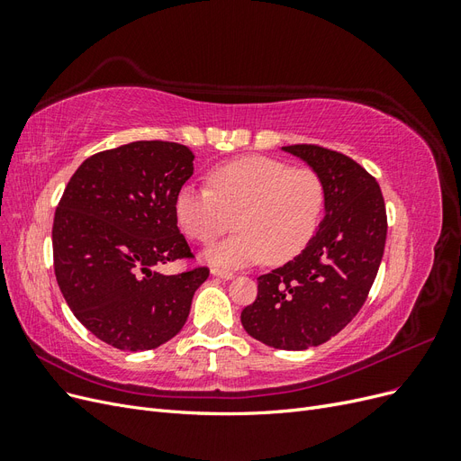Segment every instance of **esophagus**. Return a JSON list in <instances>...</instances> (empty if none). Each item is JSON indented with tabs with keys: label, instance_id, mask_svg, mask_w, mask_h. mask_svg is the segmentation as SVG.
Returning a JSON list of instances; mask_svg holds the SVG:
<instances>
[{
	"label": "esophagus",
	"instance_id": "34e87169",
	"mask_svg": "<svg viewBox=\"0 0 461 461\" xmlns=\"http://www.w3.org/2000/svg\"><path fill=\"white\" fill-rule=\"evenodd\" d=\"M212 275H213V276H219V278H227V281H230V278L234 276L232 271H229V269H219V267H213V269H212Z\"/></svg>",
	"mask_w": 461,
	"mask_h": 461
}]
</instances>
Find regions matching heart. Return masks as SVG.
<instances>
[{
  "label": "heart",
  "mask_w": 461,
  "mask_h": 461,
  "mask_svg": "<svg viewBox=\"0 0 461 461\" xmlns=\"http://www.w3.org/2000/svg\"><path fill=\"white\" fill-rule=\"evenodd\" d=\"M209 188L185 185L175 196V217L190 240L209 244L234 217L239 232L215 244L205 259L225 267L267 259H294L312 242L327 205V185L312 167L248 156L209 173Z\"/></svg>",
  "instance_id": "heart-1"
}]
</instances>
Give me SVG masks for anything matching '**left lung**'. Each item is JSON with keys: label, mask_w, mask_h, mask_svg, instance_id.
<instances>
[{"label": "left lung", "mask_w": 461, "mask_h": 461, "mask_svg": "<svg viewBox=\"0 0 461 461\" xmlns=\"http://www.w3.org/2000/svg\"><path fill=\"white\" fill-rule=\"evenodd\" d=\"M283 149L325 178V217L300 256L258 276V298L240 321L249 337L276 350H308L366 303L384 254L386 209L379 183L352 158L315 144Z\"/></svg>", "instance_id": "obj_1"}]
</instances>
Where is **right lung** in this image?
I'll return each mask as SVG.
<instances>
[{"label": "right lung", "mask_w": 461, "mask_h": 461, "mask_svg": "<svg viewBox=\"0 0 461 461\" xmlns=\"http://www.w3.org/2000/svg\"><path fill=\"white\" fill-rule=\"evenodd\" d=\"M190 148L131 142L82 163L55 209L53 269L75 317L117 350H153L185 327L207 267L163 275L192 259L175 196L194 173Z\"/></svg>", "instance_id": "right-lung-1"}]
</instances>
